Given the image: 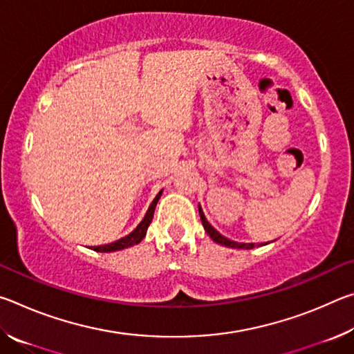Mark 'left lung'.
Instances as JSON below:
<instances>
[{"label": "left lung", "mask_w": 354, "mask_h": 354, "mask_svg": "<svg viewBox=\"0 0 354 354\" xmlns=\"http://www.w3.org/2000/svg\"><path fill=\"white\" fill-rule=\"evenodd\" d=\"M198 211H200L201 223H203V226H205L206 232H207L209 237H211L214 242H217V243H220V245H225V247H231V248H247V250L254 248V243H239V242H232V241H230V239H226L225 236H221L217 230H214V227H212L211 225H209V221L206 220L205 214H203V211H201V207H198Z\"/></svg>", "instance_id": "1"}]
</instances>
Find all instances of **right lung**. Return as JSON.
<instances>
[{
	"instance_id": "obj_1",
	"label": "right lung",
	"mask_w": 354,
	"mask_h": 354,
	"mask_svg": "<svg viewBox=\"0 0 354 354\" xmlns=\"http://www.w3.org/2000/svg\"><path fill=\"white\" fill-rule=\"evenodd\" d=\"M160 194L162 192H159L158 195H156V198L153 200L151 205H149L148 211H147V215L143 217V220L139 223V226L136 227V230L131 232V234L124 236L120 239V241H115L112 243H107V245H100V247H93L92 250L95 251H100V253H109V251H117V250H123V248H128V247H133V245L139 243L143 237H145L147 234V230L149 223H151L153 220V215H154V209H156V205H158V201L160 198Z\"/></svg>"
}]
</instances>
